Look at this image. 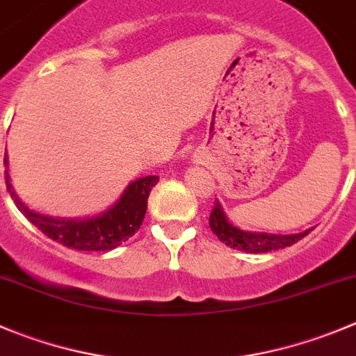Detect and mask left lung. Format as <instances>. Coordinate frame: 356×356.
I'll return each mask as SVG.
<instances>
[{"label": "left lung", "instance_id": "1", "mask_svg": "<svg viewBox=\"0 0 356 356\" xmlns=\"http://www.w3.org/2000/svg\"><path fill=\"white\" fill-rule=\"evenodd\" d=\"M209 227H211L213 234H216V238L222 243H225L227 246L248 253H266L273 252V250L286 248V246L296 245L297 241H300L304 236H307L311 232V229H307V231L300 232V234L282 236L239 231V229L231 225L229 220L225 218L218 201H215V206H213L211 213H209Z\"/></svg>", "mask_w": 356, "mask_h": 356}]
</instances>
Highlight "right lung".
<instances>
[{"instance_id": "add662e5", "label": "right lung", "mask_w": 356, "mask_h": 356, "mask_svg": "<svg viewBox=\"0 0 356 356\" xmlns=\"http://www.w3.org/2000/svg\"><path fill=\"white\" fill-rule=\"evenodd\" d=\"M5 181L6 191L12 195L19 211L50 239L73 250L108 252L136 234L147 213L148 195L157 185L159 176H145L133 181L125 188L124 195L113 208L89 220H57L52 216L38 215L28 206H24L22 201L17 197L10 184L8 171H5Z\"/></svg>"}]
</instances>
